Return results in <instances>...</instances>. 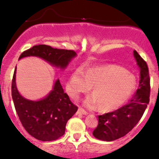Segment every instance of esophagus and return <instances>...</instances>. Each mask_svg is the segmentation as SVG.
Wrapping results in <instances>:
<instances>
[{
  "label": "esophagus",
  "instance_id": "obj_1",
  "mask_svg": "<svg viewBox=\"0 0 159 159\" xmlns=\"http://www.w3.org/2000/svg\"><path fill=\"white\" fill-rule=\"evenodd\" d=\"M78 114H83V115H87V114H88V113H87V111L84 110V109L81 108V107H79V108H78Z\"/></svg>",
  "mask_w": 159,
  "mask_h": 159
}]
</instances>
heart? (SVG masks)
I'll use <instances>...</instances> for the list:
<instances>
[{
    "instance_id": "1",
    "label": "heart",
    "mask_w": 159,
    "mask_h": 159,
    "mask_svg": "<svg viewBox=\"0 0 159 159\" xmlns=\"http://www.w3.org/2000/svg\"><path fill=\"white\" fill-rule=\"evenodd\" d=\"M93 87V95L86 99V105L99 110L112 111L121 106L135 90L134 76L118 66H107L84 72L77 69L72 74L66 85L71 97L78 98L80 94Z\"/></svg>"
}]
</instances>
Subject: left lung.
Masks as SVG:
<instances>
[{
  "instance_id": "1",
  "label": "left lung",
  "mask_w": 159,
  "mask_h": 159,
  "mask_svg": "<svg viewBox=\"0 0 159 159\" xmlns=\"http://www.w3.org/2000/svg\"><path fill=\"white\" fill-rule=\"evenodd\" d=\"M134 57L140 69L139 88L126 105L98 116V125L93 134L98 140L112 141L125 136L140 121L149 102L150 79L148 66L135 50Z\"/></svg>"
}]
</instances>
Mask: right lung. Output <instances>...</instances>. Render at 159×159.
Segmentation results:
<instances>
[{
  "label": "right lung",
  "mask_w": 159,
  "mask_h": 159,
  "mask_svg": "<svg viewBox=\"0 0 159 159\" xmlns=\"http://www.w3.org/2000/svg\"><path fill=\"white\" fill-rule=\"evenodd\" d=\"M30 56L38 57L54 66L64 69L76 53L72 50L39 45L22 52L19 60ZM16 66L12 81V97L25 130L36 139L43 141L55 140L63 136L67 121L75 114L78 107L64 93L60 80H57L52 90L44 98L32 101L20 95L16 84Z\"/></svg>",
  "instance_id": "add662e5"
}]
</instances>
